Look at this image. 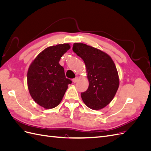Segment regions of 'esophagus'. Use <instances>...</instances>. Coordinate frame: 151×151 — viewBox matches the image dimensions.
Segmentation results:
<instances>
[{"label":"esophagus","instance_id":"esophagus-1","mask_svg":"<svg viewBox=\"0 0 151 151\" xmlns=\"http://www.w3.org/2000/svg\"><path fill=\"white\" fill-rule=\"evenodd\" d=\"M77 81H78V77H75L74 79H72V82H73V83H77Z\"/></svg>","mask_w":151,"mask_h":151}]
</instances>
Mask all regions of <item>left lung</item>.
<instances>
[{"mask_svg": "<svg viewBox=\"0 0 151 151\" xmlns=\"http://www.w3.org/2000/svg\"><path fill=\"white\" fill-rule=\"evenodd\" d=\"M73 52L84 60L89 87L81 93L87 106L98 110L110 103L119 87V78L111 58L100 50L84 43H74Z\"/></svg>", "mask_w": 151, "mask_h": 151, "instance_id": "obj_1", "label": "left lung"}]
</instances>
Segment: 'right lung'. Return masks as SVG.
<instances>
[{
  "label": "right lung",
  "mask_w": 151,
  "mask_h": 151,
  "mask_svg": "<svg viewBox=\"0 0 151 151\" xmlns=\"http://www.w3.org/2000/svg\"><path fill=\"white\" fill-rule=\"evenodd\" d=\"M70 48L59 44L45 49L32 62L27 75L29 93L34 101L46 109L60 104L72 81L66 78L64 68L59 64L61 57Z\"/></svg>",
  "instance_id": "add662e5"
}]
</instances>
